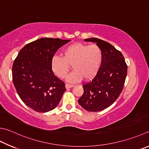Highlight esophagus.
Here are the masks:
<instances>
[{
  "mask_svg": "<svg viewBox=\"0 0 149 149\" xmlns=\"http://www.w3.org/2000/svg\"><path fill=\"white\" fill-rule=\"evenodd\" d=\"M72 87H74V85H71V84H65V88L67 89H69V88H71Z\"/></svg>",
  "mask_w": 149,
  "mask_h": 149,
  "instance_id": "34e87169",
  "label": "esophagus"
}]
</instances>
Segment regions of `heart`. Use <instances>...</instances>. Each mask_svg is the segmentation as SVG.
Masks as SVG:
<instances>
[{"mask_svg": "<svg viewBox=\"0 0 149 149\" xmlns=\"http://www.w3.org/2000/svg\"><path fill=\"white\" fill-rule=\"evenodd\" d=\"M63 58L53 57L51 68L54 73L61 78H65L72 65L74 71L67 78L69 82H76L82 78L92 79L97 74L102 61V52L97 45L74 43L65 47Z\"/></svg>", "mask_w": 149, "mask_h": 149, "instance_id": "1", "label": "heart"}]
</instances>
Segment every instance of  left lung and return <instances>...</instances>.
I'll use <instances>...</instances> for the list:
<instances>
[{"mask_svg":"<svg viewBox=\"0 0 149 149\" xmlns=\"http://www.w3.org/2000/svg\"><path fill=\"white\" fill-rule=\"evenodd\" d=\"M102 52V61L97 75L90 82L83 85L84 93L78 103L89 111H99L108 108L121 93L127 74V65L122 53L108 42L89 38Z\"/></svg>","mask_w":149,"mask_h":149,"instance_id":"8db88e82","label":"left lung"}]
</instances>
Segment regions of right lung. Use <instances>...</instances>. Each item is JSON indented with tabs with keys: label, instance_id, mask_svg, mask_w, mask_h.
<instances>
[{
	"label": "right lung",
	"instance_id": "1",
	"mask_svg": "<svg viewBox=\"0 0 149 149\" xmlns=\"http://www.w3.org/2000/svg\"><path fill=\"white\" fill-rule=\"evenodd\" d=\"M71 40L39 39L22 48L12 67L13 82L25 104L38 112L54 109L66 89L54 74L51 61L56 52Z\"/></svg>",
	"mask_w": 149,
	"mask_h": 149
}]
</instances>
